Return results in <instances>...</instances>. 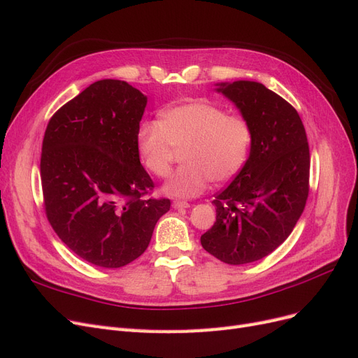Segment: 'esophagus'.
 <instances>
[{
  "label": "esophagus",
  "mask_w": 358,
  "mask_h": 358,
  "mask_svg": "<svg viewBox=\"0 0 358 358\" xmlns=\"http://www.w3.org/2000/svg\"><path fill=\"white\" fill-rule=\"evenodd\" d=\"M173 208H175V209H188V208H191V204L188 201L176 200V201H173Z\"/></svg>",
  "instance_id": "esophagus-1"
}]
</instances>
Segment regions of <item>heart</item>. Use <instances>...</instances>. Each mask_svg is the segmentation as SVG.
I'll use <instances>...</instances> for the list:
<instances>
[{
	"mask_svg": "<svg viewBox=\"0 0 358 358\" xmlns=\"http://www.w3.org/2000/svg\"><path fill=\"white\" fill-rule=\"evenodd\" d=\"M138 158L152 175L166 178L178 149H185L183 164L162 187L167 196L189 199L208 189L210 180L234 178L251 152L252 128L241 115L204 100L175 104L161 121L140 124L136 136Z\"/></svg>",
	"mask_w": 358,
	"mask_h": 358,
	"instance_id": "obj_1",
	"label": "heart"
}]
</instances>
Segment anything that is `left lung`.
<instances>
[{"mask_svg":"<svg viewBox=\"0 0 358 358\" xmlns=\"http://www.w3.org/2000/svg\"><path fill=\"white\" fill-rule=\"evenodd\" d=\"M251 124V152L242 170L212 201L216 222L201 246L227 264L272 254L291 234L309 194V145L297 110L263 83H218Z\"/></svg>","mask_w":358,"mask_h":358,"instance_id":"obj_1","label":"left lung"}]
</instances>
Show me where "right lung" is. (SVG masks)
Wrapping results in <instances>:
<instances>
[{"label": "right lung", "instance_id": "add662e5", "mask_svg": "<svg viewBox=\"0 0 358 358\" xmlns=\"http://www.w3.org/2000/svg\"><path fill=\"white\" fill-rule=\"evenodd\" d=\"M148 96L124 80L94 82L50 117L40 175L46 216L85 262L117 268L150 242L169 199H143L154 182L136 136Z\"/></svg>", "mask_w": 358, "mask_h": 358}]
</instances>
